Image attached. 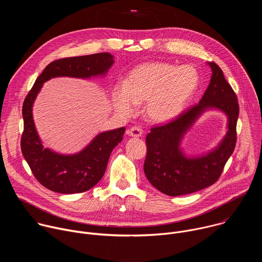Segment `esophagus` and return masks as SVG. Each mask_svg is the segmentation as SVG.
Returning <instances> with one entry per match:
<instances>
[{"label":"esophagus","instance_id":"34e87169","mask_svg":"<svg viewBox=\"0 0 262 262\" xmlns=\"http://www.w3.org/2000/svg\"><path fill=\"white\" fill-rule=\"evenodd\" d=\"M126 134H127L128 136H130V137L137 138V137H141L143 133H142V129H141L140 127L133 126V127H130V128H128V129L126 130Z\"/></svg>","mask_w":262,"mask_h":262}]
</instances>
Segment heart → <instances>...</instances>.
I'll return each mask as SVG.
<instances>
[{
	"label": "heart",
	"instance_id": "obj_1",
	"mask_svg": "<svg viewBox=\"0 0 262 262\" xmlns=\"http://www.w3.org/2000/svg\"><path fill=\"white\" fill-rule=\"evenodd\" d=\"M199 73L192 65L176 66L166 62H148L135 67L124 85L112 91L114 106L130 115L136 103L144 101V116L151 122H167L178 116L199 85Z\"/></svg>",
	"mask_w": 262,
	"mask_h": 262
}]
</instances>
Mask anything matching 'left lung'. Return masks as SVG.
<instances>
[{
  "label": "left lung",
  "instance_id": "obj_1",
  "mask_svg": "<svg viewBox=\"0 0 262 262\" xmlns=\"http://www.w3.org/2000/svg\"><path fill=\"white\" fill-rule=\"evenodd\" d=\"M208 64L212 70L211 79L199 103L166 124L151 127L146 136L145 175L156 189L169 196L195 193L213 184L235 148L239 113L237 97L222 69L214 62ZM211 107L228 115V135L211 153L199 158H186L179 148L180 141L199 115Z\"/></svg>",
  "mask_w": 262,
  "mask_h": 262
}]
</instances>
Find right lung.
Returning a JSON list of instances; mask_svg holds the SVG:
<instances>
[{
  "instance_id": "obj_1",
  "label": "right lung",
  "mask_w": 262,
  "mask_h": 262,
  "mask_svg": "<svg viewBox=\"0 0 262 262\" xmlns=\"http://www.w3.org/2000/svg\"><path fill=\"white\" fill-rule=\"evenodd\" d=\"M114 63L113 56L99 53L63 58L50 63L36 79L23 104L24 132L21 152L35 178L45 188L60 194H76L90 190L102 178L110 155L123 138L125 127L97 135L93 141L73 156L58 155L45 148L37 135L32 105L45 82L56 77L88 79L104 74Z\"/></svg>"
}]
</instances>
